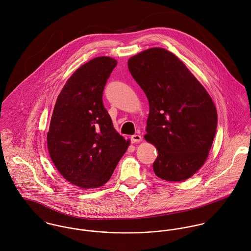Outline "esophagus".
Listing matches in <instances>:
<instances>
[{
  "label": "esophagus",
  "instance_id": "34e87169",
  "mask_svg": "<svg viewBox=\"0 0 251 251\" xmlns=\"http://www.w3.org/2000/svg\"><path fill=\"white\" fill-rule=\"evenodd\" d=\"M141 140V137L139 135H133L131 137V141L132 143H135V142H139Z\"/></svg>",
  "mask_w": 251,
  "mask_h": 251
}]
</instances>
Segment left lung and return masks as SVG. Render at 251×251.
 I'll use <instances>...</instances> for the list:
<instances>
[{
  "instance_id": "left-lung-1",
  "label": "left lung",
  "mask_w": 251,
  "mask_h": 251,
  "mask_svg": "<svg viewBox=\"0 0 251 251\" xmlns=\"http://www.w3.org/2000/svg\"><path fill=\"white\" fill-rule=\"evenodd\" d=\"M128 68L149 102L144 139L158 150L155 174L167 181L187 180L204 165L215 139L218 114L213 100L166 49L132 56Z\"/></svg>"
}]
</instances>
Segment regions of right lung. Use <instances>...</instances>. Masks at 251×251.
<instances>
[{
    "label": "right lung",
    "instance_id": "add662e5",
    "mask_svg": "<svg viewBox=\"0 0 251 251\" xmlns=\"http://www.w3.org/2000/svg\"><path fill=\"white\" fill-rule=\"evenodd\" d=\"M117 61L98 56L78 68L57 96L47 144L59 173L71 184L94 189L106 184L126 152L103 104V91Z\"/></svg>",
    "mask_w": 251,
    "mask_h": 251
}]
</instances>
